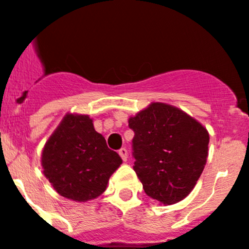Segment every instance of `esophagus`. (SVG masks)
Segmentation results:
<instances>
[{
  "mask_svg": "<svg viewBox=\"0 0 249 249\" xmlns=\"http://www.w3.org/2000/svg\"><path fill=\"white\" fill-rule=\"evenodd\" d=\"M119 155H120V157H122L123 161H126V160H127V150H126V148H124V147L120 148Z\"/></svg>",
  "mask_w": 249,
  "mask_h": 249,
  "instance_id": "1",
  "label": "esophagus"
}]
</instances>
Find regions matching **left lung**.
<instances>
[{
    "label": "left lung",
    "mask_w": 249,
    "mask_h": 249,
    "mask_svg": "<svg viewBox=\"0 0 249 249\" xmlns=\"http://www.w3.org/2000/svg\"><path fill=\"white\" fill-rule=\"evenodd\" d=\"M134 131V171L150 198L178 203L200 178L208 159L209 132L180 109L151 103L129 119Z\"/></svg>",
    "instance_id": "1"
}]
</instances>
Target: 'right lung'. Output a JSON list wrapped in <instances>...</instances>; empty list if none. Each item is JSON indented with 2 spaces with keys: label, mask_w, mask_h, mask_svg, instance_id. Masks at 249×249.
I'll use <instances>...</instances> for the list:
<instances>
[{
  "label": "right lung",
  "mask_w": 249,
  "mask_h": 249,
  "mask_svg": "<svg viewBox=\"0 0 249 249\" xmlns=\"http://www.w3.org/2000/svg\"><path fill=\"white\" fill-rule=\"evenodd\" d=\"M88 115L66 114L41 153L44 176L61 196L75 201L97 198L122 164Z\"/></svg>",
  "instance_id": "1"
}]
</instances>
